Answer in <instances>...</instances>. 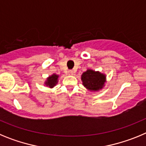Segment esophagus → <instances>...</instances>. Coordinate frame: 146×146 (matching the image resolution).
Wrapping results in <instances>:
<instances>
[{"instance_id": "1", "label": "esophagus", "mask_w": 146, "mask_h": 146, "mask_svg": "<svg viewBox=\"0 0 146 146\" xmlns=\"http://www.w3.org/2000/svg\"><path fill=\"white\" fill-rule=\"evenodd\" d=\"M68 74H69V75H73V74H74V72L72 70H69V72H68Z\"/></svg>"}]
</instances>
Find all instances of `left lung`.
<instances>
[{"instance_id": "8db88e82", "label": "left lung", "mask_w": 146, "mask_h": 146, "mask_svg": "<svg viewBox=\"0 0 146 146\" xmlns=\"http://www.w3.org/2000/svg\"><path fill=\"white\" fill-rule=\"evenodd\" d=\"M82 85L89 91H98L102 88L106 82V75L92 69H87L81 76Z\"/></svg>"}]
</instances>
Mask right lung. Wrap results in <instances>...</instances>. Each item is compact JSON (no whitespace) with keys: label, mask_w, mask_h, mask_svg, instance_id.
I'll return each mask as SVG.
<instances>
[{"label":"right lung","mask_w":146,"mask_h":146,"mask_svg":"<svg viewBox=\"0 0 146 146\" xmlns=\"http://www.w3.org/2000/svg\"><path fill=\"white\" fill-rule=\"evenodd\" d=\"M58 77L59 76L57 75V74H52L51 76L47 77V80L45 81L44 84L47 86H48V87L52 88H53L54 86L58 83Z\"/></svg>","instance_id":"add662e5"}]
</instances>
